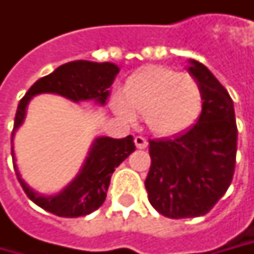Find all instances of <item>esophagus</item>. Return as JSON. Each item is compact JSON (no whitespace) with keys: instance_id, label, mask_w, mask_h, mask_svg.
<instances>
[{"instance_id":"esophagus-1","label":"esophagus","mask_w":254,"mask_h":254,"mask_svg":"<svg viewBox=\"0 0 254 254\" xmlns=\"http://www.w3.org/2000/svg\"><path fill=\"white\" fill-rule=\"evenodd\" d=\"M134 142H135V147L137 148H140V150H142V148H145L147 147V140L144 138V137H141V135H135L134 137Z\"/></svg>"}]
</instances>
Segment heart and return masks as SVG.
Wrapping results in <instances>:
<instances>
[{
	"mask_svg": "<svg viewBox=\"0 0 254 254\" xmlns=\"http://www.w3.org/2000/svg\"><path fill=\"white\" fill-rule=\"evenodd\" d=\"M124 97L114 96L113 109L126 122L144 116L155 134L182 131L198 119L203 104L199 83L188 73L162 66H147L128 77Z\"/></svg>",
	"mask_w": 254,
	"mask_h": 254,
	"instance_id": "b5f03b06",
	"label": "heart"
}]
</instances>
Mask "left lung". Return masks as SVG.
I'll return each mask as SVG.
<instances>
[{
	"instance_id": "left-lung-1",
	"label": "left lung",
	"mask_w": 254,
	"mask_h": 254,
	"mask_svg": "<svg viewBox=\"0 0 254 254\" xmlns=\"http://www.w3.org/2000/svg\"><path fill=\"white\" fill-rule=\"evenodd\" d=\"M203 104L198 122L171 138L150 140L145 190L152 208L171 219L209 212L233 180L238 127L228 90L205 64L190 61Z\"/></svg>"
}]
</instances>
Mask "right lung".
<instances>
[{"instance_id":"obj_1","label":"right lung","mask_w":254,"mask_h":254,"mask_svg":"<svg viewBox=\"0 0 254 254\" xmlns=\"http://www.w3.org/2000/svg\"><path fill=\"white\" fill-rule=\"evenodd\" d=\"M117 73L119 67L109 62L96 64L89 61H76L59 66L54 73L36 80L19 100L12 137L15 130L24 122L25 110L32 96L39 93H56L73 102L93 99L94 102L104 104L109 96V87ZM134 150L135 145L131 135H127L126 138H97L93 142L80 174L70 185L55 196H44L31 190L19 177L12 148L11 154L16 178L29 199L54 215L62 218H77L89 215L102 206L107 195L112 174Z\"/></svg>"}]
</instances>
